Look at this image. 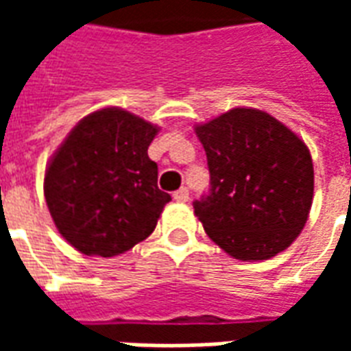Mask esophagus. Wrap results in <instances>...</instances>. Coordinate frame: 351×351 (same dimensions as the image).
Listing matches in <instances>:
<instances>
[{"mask_svg": "<svg viewBox=\"0 0 351 351\" xmlns=\"http://www.w3.org/2000/svg\"><path fill=\"white\" fill-rule=\"evenodd\" d=\"M173 197H175V201H178V203H186V201L190 199V191H188V188H180V190H176L175 193H173Z\"/></svg>", "mask_w": 351, "mask_h": 351, "instance_id": "1", "label": "esophagus"}]
</instances>
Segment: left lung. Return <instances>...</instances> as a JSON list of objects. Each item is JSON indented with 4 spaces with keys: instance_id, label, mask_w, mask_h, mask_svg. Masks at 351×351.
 I'll return each mask as SVG.
<instances>
[{
    "instance_id": "left-lung-1",
    "label": "left lung",
    "mask_w": 351,
    "mask_h": 351,
    "mask_svg": "<svg viewBox=\"0 0 351 351\" xmlns=\"http://www.w3.org/2000/svg\"><path fill=\"white\" fill-rule=\"evenodd\" d=\"M195 133L210 173L208 193L193 201L206 235L243 261L286 250L312 206L314 167L306 145L258 108H233Z\"/></svg>"
}]
</instances>
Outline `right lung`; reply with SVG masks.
<instances>
[{"instance_id":"1","label":"right lung","mask_w":351,"mask_h":351,"mask_svg":"<svg viewBox=\"0 0 351 351\" xmlns=\"http://www.w3.org/2000/svg\"><path fill=\"white\" fill-rule=\"evenodd\" d=\"M158 128L122 108L82 118L45 175L50 216L86 256L112 258L150 235L171 195L158 188L148 146Z\"/></svg>"}]
</instances>
